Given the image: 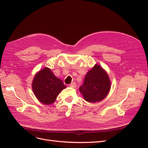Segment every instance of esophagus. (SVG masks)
<instances>
[{"instance_id":"1","label":"esophagus","mask_w":148,"mask_h":148,"mask_svg":"<svg viewBox=\"0 0 148 148\" xmlns=\"http://www.w3.org/2000/svg\"><path fill=\"white\" fill-rule=\"evenodd\" d=\"M70 87H72V88H75V87L76 86V83H74V82L71 83L70 84Z\"/></svg>"}]
</instances>
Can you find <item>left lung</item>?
<instances>
[{"mask_svg":"<svg viewBox=\"0 0 148 148\" xmlns=\"http://www.w3.org/2000/svg\"><path fill=\"white\" fill-rule=\"evenodd\" d=\"M85 101L96 102L103 100L110 89V81L106 71L98 64L88 71L79 88Z\"/></svg>","mask_w":148,"mask_h":148,"instance_id":"1","label":"left lung"}]
</instances>
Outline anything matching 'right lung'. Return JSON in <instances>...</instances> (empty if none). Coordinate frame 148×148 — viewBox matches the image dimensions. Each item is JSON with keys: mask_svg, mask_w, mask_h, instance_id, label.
<instances>
[{"mask_svg": "<svg viewBox=\"0 0 148 148\" xmlns=\"http://www.w3.org/2000/svg\"><path fill=\"white\" fill-rule=\"evenodd\" d=\"M66 87L63 82L57 78L51 69L47 67L35 75L32 83L35 96L46 105L54 102L57 96Z\"/></svg>", "mask_w": 148, "mask_h": 148, "instance_id": "obj_1", "label": "right lung"}]
</instances>
